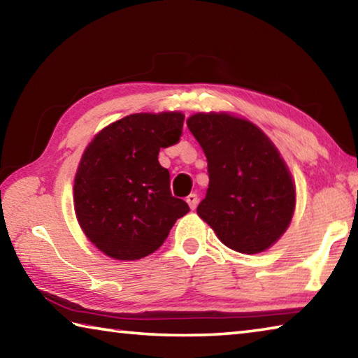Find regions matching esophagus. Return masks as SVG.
Here are the masks:
<instances>
[{"instance_id":"34e87169","label":"esophagus","mask_w":358,"mask_h":358,"mask_svg":"<svg viewBox=\"0 0 358 358\" xmlns=\"http://www.w3.org/2000/svg\"><path fill=\"white\" fill-rule=\"evenodd\" d=\"M186 202H187V205H189V208H191V210H196L197 203H199V197H197V194H189V196L186 197Z\"/></svg>"}]
</instances>
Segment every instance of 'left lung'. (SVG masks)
<instances>
[{
  "mask_svg": "<svg viewBox=\"0 0 358 358\" xmlns=\"http://www.w3.org/2000/svg\"><path fill=\"white\" fill-rule=\"evenodd\" d=\"M186 123L208 162L210 183L197 215L230 250H268L295 210L294 180L280 151L256 124L234 115L196 113Z\"/></svg>",
  "mask_w": 358,
  "mask_h": 358,
  "instance_id": "8db88e82",
  "label": "left lung"
}]
</instances>
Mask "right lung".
I'll use <instances>...</instances> for the list:
<instances>
[{"instance_id": "obj_1", "label": "right lung", "mask_w": 358, "mask_h": 358, "mask_svg": "<svg viewBox=\"0 0 358 358\" xmlns=\"http://www.w3.org/2000/svg\"><path fill=\"white\" fill-rule=\"evenodd\" d=\"M185 115L134 113L108 124L83 151L74 181L77 221L106 256L137 260L155 252L189 207L172 196L157 161L178 143Z\"/></svg>"}]
</instances>
